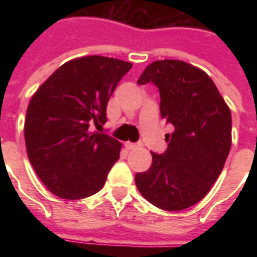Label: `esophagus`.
<instances>
[{"label":"esophagus","mask_w":257,"mask_h":257,"mask_svg":"<svg viewBox=\"0 0 257 257\" xmlns=\"http://www.w3.org/2000/svg\"><path fill=\"white\" fill-rule=\"evenodd\" d=\"M125 147H126L128 150H135V149H138V147H139V145H138V143H131V142H126V143H125Z\"/></svg>","instance_id":"34e87169"}]
</instances>
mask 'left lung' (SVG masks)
Masks as SVG:
<instances>
[{
    "mask_svg": "<svg viewBox=\"0 0 257 257\" xmlns=\"http://www.w3.org/2000/svg\"><path fill=\"white\" fill-rule=\"evenodd\" d=\"M160 90L161 117L172 123L168 149L153 156L135 182L149 202L164 210L193 206L212 189L231 147V111L208 74L182 60H157L138 84Z\"/></svg>",
    "mask_w": 257,
    "mask_h": 257,
    "instance_id": "left-lung-1",
    "label": "left lung"
}]
</instances>
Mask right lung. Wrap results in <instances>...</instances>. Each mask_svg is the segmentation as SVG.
I'll return each mask as SVG.
<instances>
[{"instance_id": "obj_1", "label": "right lung", "mask_w": 257, "mask_h": 257, "mask_svg": "<svg viewBox=\"0 0 257 257\" xmlns=\"http://www.w3.org/2000/svg\"><path fill=\"white\" fill-rule=\"evenodd\" d=\"M132 63L104 56L70 60L31 97L25 121L27 156L47 189L66 199L93 195L119 158L121 143L90 131L104 125L110 96Z\"/></svg>"}]
</instances>
